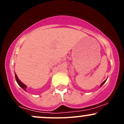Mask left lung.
I'll list each match as a JSON object with an SVG mask.
<instances>
[{
    "label": "left lung",
    "mask_w": 124,
    "mask_h": 124,
    "mask_svg": "<svg viewBox=\"0 0 124 124\" xmlns=\"http://www.w3.org/2000/svg\"><path fill=\"white\" fill-rule=\"evenodd\" d=\"M106 80H105V81H104V82H103V83H102L101 84L100 86H103V84H104V83H105V82H106Z\"/></svg>",
    "instance_id": "1"
}]
</instances>
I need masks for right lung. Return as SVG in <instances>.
<instances>
[{
    "label": "right lung",
    "mask_w": 124,
    "mask_h": 124,
    "mask_svg": "<svg viewBox=\"0 0 124 124\" xmlns=\"http://www.w3.org/2000/svg\"><path fill=\"white\" fill-rule=\"evenodd\" d=\"M15 78H16V81H17V83H18V85H19L21 87V88H23V89H24V90H25H25H26V87H27V86H26V85H25L24 84H23L22 83V82H21L20 80H19V79H18V78H17V75H16V74L15 73Z\"/></svg>",
    "instance_id": "obj_1"
}]
</instances>
